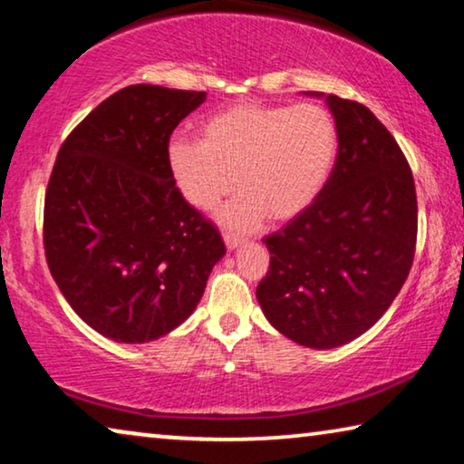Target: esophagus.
Here are the masks:
<instances>
[{"label":"esophagus","instance_id":"esophagus-1","mask_svg":"<svg viewBox=\"0 0 464 464\" xmlns=\"http://www.w3.org/2000/svg\"><path fill=\"white\" fill-rule=\"evenodd\" d=\"M223 239H225V246L229 249H235L244 244V237H239V235L235 233H223Z\"/></svg>","mask_w":464,"mask_h":464}]
</instances>
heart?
<instances>
[{
  "mask_svg": "<svg viewBox=\"0 0 464 464\" xmlns=\"http://www.w3.org/2000/svg\"><path fill=\"white\" fill-rule=\"evenodd\" d=\"M336 157V121L318 102H239L204 123L200 142L179 136L169 144L173 178L196 208H215L237 183L241 194L220 218L241 231L264 217L285 223L305 212L328 186Z\"/></svg>",
  "mask_w": 464,
  "mask_h": 464,
  "instance_id": "1",
  "label": "heart"
}]
</instances>
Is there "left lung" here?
Listing matches in <instances>:
<instances>
[{"label": "left lung", "instance_id": "left-lung-1", "mask_svg": "<svg viewBox=\"0 0 464 464\" xmlns=\"http://www.w3.org/2000/svg\"><path fill=\"white\" fill-rule=\"evenodd\" d=\"M338 157L324 192L266 235L270 266L256 289L278 333L333 349L382 318L413 266L417 194L394 136L357 101L328 94Z\"/></svg>", "mask_w": 464, "mask_h": 464}]
</instances>
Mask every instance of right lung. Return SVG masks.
I'll return each instance as SVG.
<instances>
[{
    "label": "right lung",
    "mask_w": 464,
    "mask_h": 464,
    "mask_svg": "<svg viewBox=\"0 0 464 464\" xmlns=\"http://www.w3.org/2000/svg\"><path fill=\"white\" fill-rule=\"evenodd\" d=\"M202 91L131 84L94 107L57 152L45 192L47 266L72 310L115 343H149L200 301L223 237L186 202L169 140Z\"/></svg>",
    "instance_id": "1"
}]
</instances>
